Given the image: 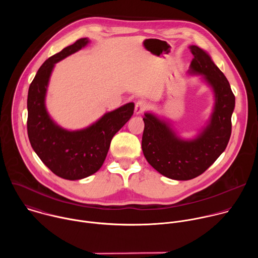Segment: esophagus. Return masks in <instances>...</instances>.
<instances>
[{
  "label": "esophagus",
  "mask_w": 258,
  "mask_h": 258,
  "mask_svg": "<svg viewBox=\"0 0 258 258\" xmlns=\"http://www.w3.org/2000/svg\"><path fill=\"white\" fill-rule=\"evenodd\" d=\"M147 107H148V104H147V102H145L143 100L138 101L136 103V106H135V113L136 114H142L147 109Z\"/></svg>",
  "instance_id": "1"
}]
</instances>
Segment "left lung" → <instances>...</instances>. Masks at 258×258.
<instances>
[{
    "instance_id": "obj_1",
    "label": "left lung",
    "mask_w": 258,
    "mask_h": 258,
    "mask_svg": "<svg viewBox=\"0 0 258 258\" xmlns=\"http://www.w3.org/2000/svg\"><path fill=\"white\" fill-rule=\"evenodd\" d=\"M189 48L194 56L189 75L202 76L214 95V106L206 125L197 137L187 140L176 135L168 120L154 113L146 112L143 118L142 150L145 158L159 173L176 180L200 175L226 150L235 108L231 86L209 54L194 45Z\"/></svg>"
}]
</instances>
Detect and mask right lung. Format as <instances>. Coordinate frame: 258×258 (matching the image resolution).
I'll list each match as a JSON object with an SVG mask.
<instances>
[{
  "instance_id": "add662e5",
  "label": "right lung",
  "mask_w": 258,
  "mask_h": 258,
  "mask_svg": "<svg viewBox=\"0 0 258 258\" xmlns=\"http://www.w3.org/2000/svg\"><path fill=\"white\" fill-rule=\"evenodd\" d=\"M90 43L78 40L47 59L31 82L27 96V134L32 149L56 175L70 180L97 172L104 163L113 136L134 113L133 102L105 113L86 128L68 131L58 125L46 108V94L54 66Z\"/></svg>"
}]
</instances>
